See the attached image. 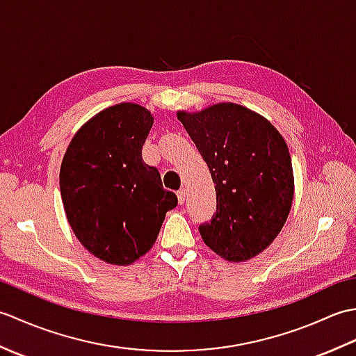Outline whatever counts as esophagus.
Here are the masks:
<instances>
[{"label":"esophagus","mask_w":356,"mask_h":356,"mask_svg":"<svg viewBox=\"0 0 356 356\" xmlns=\"http://www.w3.org/2000/svg\"><path fill=\"white\" fill-rule=\"evenodd\" d=\"M177 199H179V205H185V199H186V190L182 188V190L177 191Z\"/></svg>","instance_id":"obj_1"}]
</instances>
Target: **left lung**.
<instances>
[{
  "label": "left lung",
  "instance_id": "left-lung-1",
  "mask_svg": "<svg viewBox=\"0 0 356 356\" xmlns=\"http://www.w3.org/2000/svg\"><path fill=\"white\" fill-rule=\"evenodd\" d=\"M177 119L207 162L217 208L199 226L213 251L228 261H246L282 231L293 197L291 154L282 134L263 116L223 102Z\"/></svg>",
  "mask_w": 356,
  "mask_h": 356
}]
</instances>
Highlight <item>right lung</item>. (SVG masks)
I'll list each match as a JSON object with an SVG mask.
<instances>
[{
    "mask_svg": "<svg viewBox=\"0 0 356 356\" xmlns=\"http://www.w3.org/2000/svg\"><path fill=\"white\" fill-rule=\"evenodd\" d=\"M138 104H118L74 134L59 172L61 197L74 236L111 264H130L148 252L177 195L163 190L161 172L142 159L153 127Z\"/></svg>",
    "mask_w": 356,
    "mask_h": 356,
    "instance_id": "1",
    "label": "right lung"
}]
</instances>
